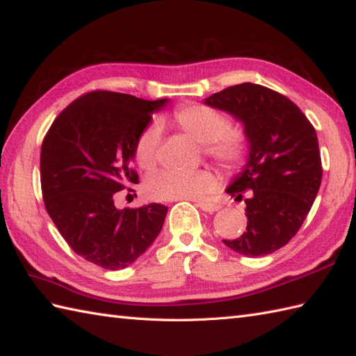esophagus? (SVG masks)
I'll use <instances>...</instances> for the list:
<instances>
[{
  "instance_id": "obj_1",
  "label": "esophagus",
  "mask_w": 356,
  "mask_h": 356,
  "mask_svg": "<svg viewBox=\"0 0 356 356\" xmlns=\"http://www.w3.org/2000/svg\"><path fill=\"white\" fill-rule=\"evenodd\" d=\"M198 205H200L201 210L207 211V213H215V211H218L220 209V205L218 202H215V201H200Z\"/></svg>"
}]
</instances>
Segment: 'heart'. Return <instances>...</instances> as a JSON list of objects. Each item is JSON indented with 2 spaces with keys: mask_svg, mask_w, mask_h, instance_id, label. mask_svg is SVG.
<instances>
[{
  "mask_svg": "<svg viewBox=\"0 0 356 356\" xmlns=\"http://www.w3.org/2000/svg\"><path fill=\"white\" fill-rule=\"evenodd\" d=\"M178 128L202 145L204 152L213 160L234 168L243 161L247 154V138L243 132L232 129V122L225 114L207 105H187L173 113ZM160 128L151 124L140 134L136 145V160L141 169L151 170L158 161ZM218 178L209 169L193 172L163 170L146 183V193L154 200H200L213 192Z\"/></svg>",
  "mask_w": 356,
  "mask_h": 356,
  "instance_id": "obj_1",
  "label": "heart"
}]
</instances>
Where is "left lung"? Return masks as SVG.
<instances>
[{
    "label": "left lung",
    "instance_id": "obj_1",
    "mask_svg": "<svg viewBox=\"0 0 356 356\" xmlns=\"http://www.w3.org/2000/svg\"><path fill=\"white\" fill-rule=\"evenodd\" d=\"M204 104L241 122L248 143L247 164L225 188L236 201L248 195L247 230L222 242L247 257L271 254L297 234L318 193L317 132L294 102L262 85L228 86Z\"/></svg>",
    "mask_w": 356,
    "mask_h": 356
}]
</instances>
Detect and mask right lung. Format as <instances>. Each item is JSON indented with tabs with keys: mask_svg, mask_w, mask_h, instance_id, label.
Returning a JSON list of instances; mask_svg holds the SVG:
<instances>
[{
	"mask_svg": "<svg viewBox=\"0 0 356 356\" xmlns=\"http://www.w3.org/2000/svg\"><path fill=\"white\" fill-rule=\"evenodd\" d=\"M169 99L92 91L50 126L41 147V187L49 213L76 254L105 270H123L160 234L168 207L117 209L115 193L138 183L136 145Z\"/></svg>",
	"mask_w": 356,
	"mask_h": 356,
	"instance_id": "add662e5",
	"label": "right lung"
}]
</instances>
